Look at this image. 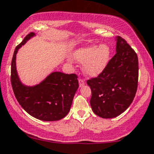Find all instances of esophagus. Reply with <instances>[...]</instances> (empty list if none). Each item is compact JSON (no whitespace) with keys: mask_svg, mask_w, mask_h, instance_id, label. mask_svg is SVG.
Listing matches in <instances>:
<instances>
[{"mask_svg":"<svg viewBox=\"0 0 154 154\" xmlns=\"http://www.w3.org/2000/svg\"><path fill=\"white\" fill-rule=\"evenodd\" d=\"M85 81L84 79H79V87H82V86L85 85Z\"/></svg>","mask_w":154,"mask_h":154,"instance_id":"esophagus-1","label":"esophagus"}]
</instances>
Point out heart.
<instances>
[{
	"label": "heart",
	"instance_id": "1",
	"mask_svg": "<svg viewBox=\"0 0 154 154\" xmlns=\"http://www.w3.org/2000/svg\"><path fill=\"white\" fill-rule=\"evenodd\" d=\"M110 54L111 50L106 44H101L98 46L90 45L76 51L75 59L78 62L83 63V69L86 74L95 76L106 66Z\"/></svg>",
	"mask_w": 154,
	"mask_h": 154
}]
</instances>
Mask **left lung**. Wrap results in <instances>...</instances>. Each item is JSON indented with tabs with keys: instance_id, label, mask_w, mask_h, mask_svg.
Here are the masks:
<instances>
[{
	"instance_id": "left-lung-1",
	"label": "left lung",
	"mask_w": 154,
	"mask_h": 154,
	"mask_svg": "<svg viewBox=\"0 0 154 154\" xmlns=\"http://www.w3.org/2000/svg\"><path fill=\"white\" fill-rule=\"evenodd\" d=\"M138 59L125 39L117 38L116 53L98 77L87 80L92 110L102 118H114L126 110L135 98L138 83Z\"/></svg>"
}]
</instances>
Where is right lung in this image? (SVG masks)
I'll list each match as a JSON object with an SVG mask.
<instances>
[{"instance_id":"add662e5","label":"right lung","mask_w":154,"mask_h":154,"mask_svg":"<svg viewBox=\"0 0 154 154\" xmlns=\"http://www.w3.org/2000/svg\"><path fill=\"white\" fill-rule=\"evenodd\" d=\"M35 34L29 33L16 47L11 68V82L16 98L32 116L43 121H57L67 115L79 87L75 74L55 72L34 87H26L19 80L16 69V55L19 48Z\"/></svg>"}]
</instances>
